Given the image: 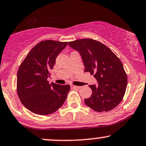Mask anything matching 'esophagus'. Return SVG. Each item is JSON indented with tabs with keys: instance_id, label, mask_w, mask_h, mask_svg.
I'll use <instances>...</instances> for the list:
<instances>
[{
	"instance_id": "1",
	"label": "esophagus",
	"mask_w": 146,
	"mask_h": 146,
	"mask_svg": "<svg viewBox=\"0 0 146 146\" xmlns=\"http://www.w3.org/2000/svg\"><path fill=\"white\" fill-rule=\"evenodd\" d=\"M71 88H80V86H75V85H73V84H71Z\"/></svg>"
}]
</instances>
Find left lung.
<instances>
[{"instance_id": "obj_1", "label": "left lung", "mask_w": 146, "mask_h": 146, "mask_svg": "<svg viewBox=\"0 0 146 146\" xmlns=\"http://www.w3.org/2000/svg\"><path fill=\"white\" fill-rule=\"evenodd\" d=\"M82 55L85 66L99 85H90L92 95L86 105L97 112L108 111L120 104L127 86V75L119 58L106 45L92 38H82L68 43Z\"/></svg>"}]
</instances>
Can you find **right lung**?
I'll list each match as a JSON object with an SVG mask.
<instances>
[{"label":"right lung","instance_id":"right-lung-1","mask_svg":"<svg viewBox=\"0 0 146 146\" xmlns=\"http://www.w3.org/2000/svg\"><path fill=\"white\" fill-rule=\"evenodd\" d=\"M67 43L53 40L41 41L30 51L19 66L17 94L24 106L33 113H54L66 99L70 86L50 84L47 78L56 57Z\"/></svg>","mask_w":146,"mask_h":146}]
</instances>
